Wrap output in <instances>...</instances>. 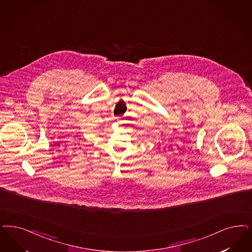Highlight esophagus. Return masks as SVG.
<instances>
[{"label":"esophagus","mask_w":252,"mask_h":252,"mask_svg":"<svg viewBox=\"0 0 252 252\" xmlns=\"http://www.w3.org/2000/svg\"><path fill=\"white\" fill-rule=\"evenodd\" d=\"M117 121L120 122V119H119V118H118V119H117Z\"/></svg>","instance_id":"1"}]
</instances>
